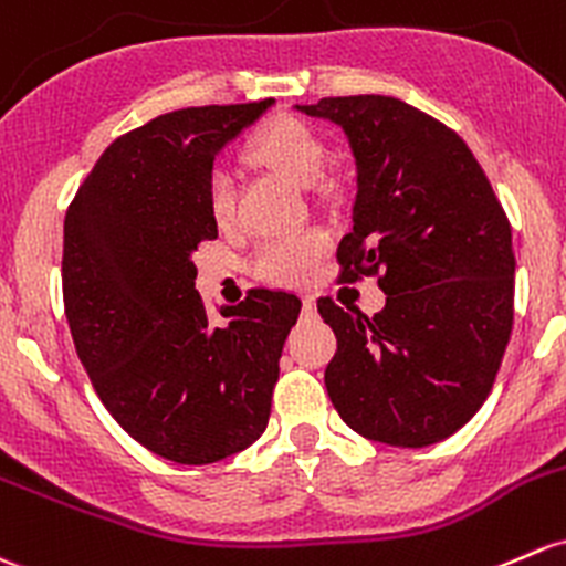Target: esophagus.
Wrapping results in <instances>:
<instances>
[{
    "label": "esophagus",
    "mask_w": 566,
    "mask_h": 566,
    "mask_svg": "<svg viewBox=\"0 0 566 566\" xmlns=\"http://www.w3.org/2000/svg\"><path fill=\"white\" fill-rule=\"evenodd\" d=\"M314 312H317V303H314V295H303V314H306V317H312Z\"/></svg>",
    "instance_id": "esophagus-1"
}]
</instances>
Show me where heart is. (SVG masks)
<instances>
[{"mask_svg": "<svg viewBox=\"0 0 566 566\" xmlns=\"http://www.w3.org/2000/svg\"><path fill=\"white\" fill-rule=\"evenodd\" d=\"M243 157L254 168L282 176L298 187H312L328 159V143L298 116H276L263 124L243 148ZM206 206L219 228H230L238 213V184L230 170L217 168L208 176ZM328 252V235L319 230L265 238L252 258V271L273 284L308 282L317 263Z\"/></svg>", "mask_w": 566, "mask_h": 566, "instance_id": "heart-1", "label": "heart"}]
</instances>
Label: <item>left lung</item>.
Instances as JSON below:
<instances>
[{"mask_svg": "<svg viewBox=\"0 0 566 566\" xmlns=\"http://www.w3.org/2000/svg\"><path fill=\"white\" fill-rule=\"evenodd\" d=\"M347 133L358 165L338 282L377 279L382 312L319 298L336 333L325 388L360 437L426 448L483 407L513 333L515 254L491 181L450 127L385 94L298 105Z\"/></svg>", "mask_w": 566, "mask_h": 566, "instance_id": "1", "label": "left lung"}]
</instances>
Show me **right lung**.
<instances>
[{
	"mask_svg": "<svg viewBox=\"0 0 566 566\" xmlns=\"http://www.w3.org/2000/svg\"><path fill=\"white\" fill-rule=\"evenodd\" d=\"M273 99L151 118L111 143L64 217L62 293L75 353L116 423L151 453L222 461L265 431L301 298L252 290L208 319L195 254L217 238L213 157Z\"/></svg>",
	"mask_w": 566,
	"mask_h": 566,
	"instance_id": "right-lung-1",
	"label": "right lung"
}]
</instances>
